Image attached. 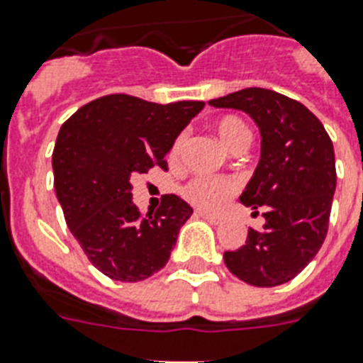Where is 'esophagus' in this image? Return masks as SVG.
Instances as JSON below:
<instances>
[{
  "mask_svg": "<svg viewBox=\"0 0 363 363\" xmlns=\"http://www.w3.org/2000/svg\"><path fill=\"white\" fill-rule=\"evenodd\" d=\"M197 214H199L201 218H205V220H207V222H211V223L222 222V216H218V214H211V212H205V211H199Z\"/></svg>",
  "mask_w": 363,
  "mask_h": 363,
  "instance_id": "1",
  "label": "esophagus"
}]
</instances>
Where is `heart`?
I'll list each match as a JSON object with an SVG mask.
<instances>
[{
    "instance_id": "obj_1",
    "label": "heart",
    "mask_w": 363,
    "mask_h": 363,
    "mask_svg": "<svg viewBox=\"0 0 363 363\" xmlns=\"http://www.w3.org/2000/svg\"><path fill=\"white\" fill-rule=\"evenodd\" d=\"M218 140L222 141V145L228 151H237L240 147H248L252 141L248 125L240 117L235 115H223L214 123ZM184 147V138L179 135L172 147V158L177 160ZM237 184L223 177H194L182 186L181 194L190 205L203 211H216L228 201L229 197L235 194Z\"/></svg>"
}]
</instances>
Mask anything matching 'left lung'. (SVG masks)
Listing matches in <instances>:
<instances>
[{
  "instance_id": "obj_1",
  "label": "left lung",
  "mask_w": 363,
  "mask_h": 363,
  "mask_svg": "<svg viewBox=\"0 0 363 363\" xmlns=\"http://www.w3.org/2000/svg\"><path fill=\"white\" fill-rule=\"evenodd\" d=\"M208 104L242 110L261 132V160L238 199L263 208L264 225L250 228L244 246L223 253L225 267L255 287L287 284L317 255L328 231L335 191L332 140L304 104L276 91L248 87Z\"/></svg>"
}]
</instances>
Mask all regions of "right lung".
<instances>
[{
    "mask_svg": "<svg viewBox=\"0 0 363 363\" xmlns=\"http://www.w3.org/2000/svg\"><path fill=\"white\" fill-rule=\"evenodd\" d=\"M203 106L106 95L61 126L52 155L55 196L70 233L108 278L141 281L166 267L194 211L167 194L155 214L141 216L132 201V177L155 166L167 169L166 155Z\"/></svg>",
    "mask_w": 363,
    "mask_h": 363,
    "instance_id": "right-lung-1",
    "label": "right lung"
}]
</instances>
